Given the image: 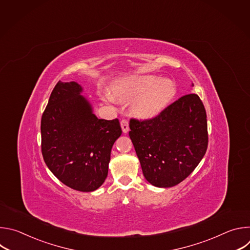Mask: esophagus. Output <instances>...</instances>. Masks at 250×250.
Masks as SVG:
<instances>
[{
  "instance_id": "1",
  "label": "esophagus",
  "mask_w": 250,
  "mask_h": 250,
  "mask_svg": "<svg viewBox=\"0 0 250 250\" xmlns=\"http://www.w3.org/2000/svg\"><path fill=\"white\" fill-rule=\"evenodd\" d=\"M121 126H122L123 131H124L125 133H126V132L128 131V129H129L127 120H125V119H124V120H122V121H121Z\"/></svg>"
}]
</instances>
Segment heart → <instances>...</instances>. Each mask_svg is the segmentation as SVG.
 I'll return each mask as SVG.
<instances>
[{
	"label": "heart",
	"mask_w": 250,
	"mask_h": 250,
	"mask_svg": "<svg viewBox=\"0 0 250 250\" xmlns=\"http://www.w3.org/2000/svg\"><path fill=\"white\" fill-rule=\"evenodd\" d=\"M175 94L171 80L160 79L152 75H134L118 82L113 88V96L122 103L136 100L132 104L133 113L140 118H152L158 115ZM109 100L110 95L106 96Z\"/></svg>",
	"instance_id": "heart-1"
}]
</instances>
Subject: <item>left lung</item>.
<instances>
[{"label": "left lung", "instance_id": "left-lung-1", "mask_svg": "<svg viewBox=\"0 0 250 250\" xmlns=\"http://www.w3.org/2000/svg\"><path fill=\"white\" fill-rule=\"evenodd\" d=\"M129 128L142 172L156 187L186 179L208 148L207 114L197 94L182 96L152 119H130Z\"/></svg>", "mask_w": 250, "mask_h": 250}]
</instances>
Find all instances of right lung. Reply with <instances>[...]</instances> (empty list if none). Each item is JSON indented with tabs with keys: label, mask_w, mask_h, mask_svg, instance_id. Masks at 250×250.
<instances>
[{
	"label": "right lung",
	"mask_w": 250,
	"mask_h": 250,
	"mask_svg": "<svg viewBox=\"0 0 250 250\" xmlns=\"http://www.w3.org/2000/svg\"><path fill=\"white\" fill-rule=\"evenodd\" d=\"M82 90L73 81L55 85L42 118V152L64 185L92 192L108 176L111 150L122 128L118 119H98Z\"/></svg>",
	"instance_id": "obj_1"
}]
</instances>
